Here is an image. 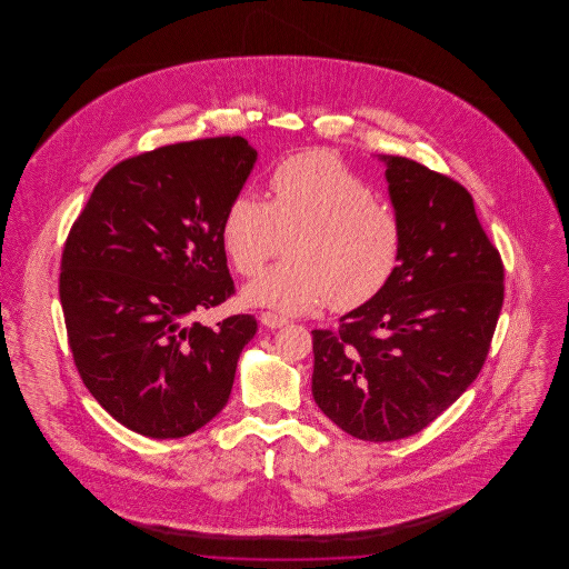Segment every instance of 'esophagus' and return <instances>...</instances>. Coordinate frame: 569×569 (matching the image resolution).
Wrapping results in <instances>:
<instances>
[{
  "label": "esophagus",
  "instance_id": "esophagus-1",
  "mask_svg": "<svg viewBox=\"0 0 569 569\" xmlns=\"http://www.w3.org/2000/svg\"><path fill=\"white\" fill-rule=\"evenodd\" d=\"M260 322L267 326V328H283V326L288 325L286 318H281V316H277V313H271V311H264V313L260 316Z\"/></svg>",
  "mask_w": 569,
  "mask_h": 569
}]
</instances>
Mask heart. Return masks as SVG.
Listing matches in <instances>:
<instances>
[{"mask_svg": "<svg viewBox=\"0 0 569 569\" xmlns=\"http://www.w3.org/2000/svg\"><path fill=\"white\" fill-rule=\"evenodd\" d=\"M271 190V202L237 193L221 221V243L243 277L262 272L288 241L290 258L247 286V302L353 311L383 292L401 264L403 226L352 168L330 151H305L272 170Z\"/></svg>", "mask_w": 569, "mask_h": 569, "instance_id": "1", "label": "heart"}]
</instances>
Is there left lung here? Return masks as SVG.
<instances>
[{
  "instance_id": "left-lung-1",
  "label": "left lung",
  "mask_w": 569,
  "mask_h": 569,
  "mask_svg": "<svg viewBox=\"0 0 569 569\" xmlns=\"http://www.w3.org/2000/svg\"><path fill=\"white\" fill-rule=\"evenodd\" d=\"M378 160L403 226L401 264L337 330H313L311 392L346 433L397 441L478 378L503 305V264L460 183L399 156Z\"/></svg>"
}]
</instances>
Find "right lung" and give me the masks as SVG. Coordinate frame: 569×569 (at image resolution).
Wrapping results in <instances>:
<instances>
[{
	"label": "right lung",
	"mask_w": 569,
	"mask_h": 569,
	"mask_svg": "<svg viewBox=\"0 0 569 569\" xmlns=\"http://www.w3.org/2000/svg\"><path fill=\"white\" fill-rule=\"evenodd\" d=\"M258 160L243 136L177 142L117 163L74 221L59 298L87 390L126 429L186 437L228 403L253 316L193 313L234 292L221 221Z\"/></svg>",
	"instance_id": "right-lung-1"
}]
</instances>
